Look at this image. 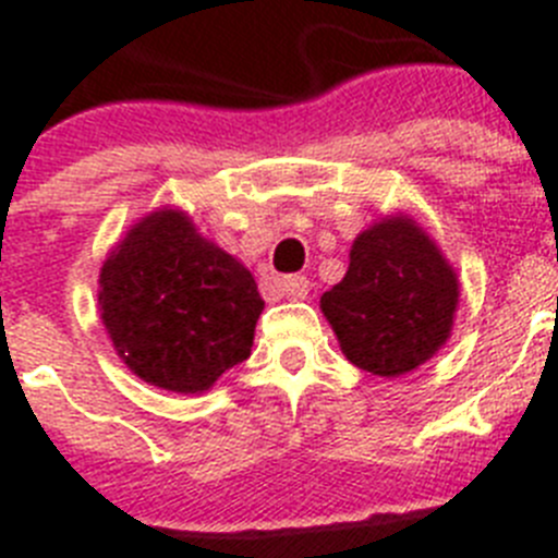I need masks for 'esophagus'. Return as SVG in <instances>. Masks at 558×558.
I'll use <instances>...</instances> for the list:
<instances>
[{
	"label": "esophagus",
	"mask_w": 558,
	"mask_h": 558,
	"mask_svg": "<svg viewBox=\"0 0 558 558\" xmlns=\"http://www.w3.org/2000/svg\"><path fill=\"white\" fill-rule=\"evenodd\" d=\"M280 289H283L289 301H303L308 294V280L303 275H289V278L280 280Z\"/></svg>",
	"instance_id": "34e87169"
}]
</instances>
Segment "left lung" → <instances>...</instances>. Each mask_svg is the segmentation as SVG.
Here are the masks:
<instances>
[{"mask_svg": "<svg viewBox=\"0 0 558 558\" xmlns=\"http://www.w3.org/2000/svg\"><path fill=\"white\" fill-rule=\"evenodd\" d=\"M460 283L437 243L411 218H386L354 241L345 278L320 298L345 357L400 377L446 343Z\"/></svg>", "mask_w": 558, "mask_h": 558, "instance_id": "left-lung-1", "label": "left lung"}]
</instances>
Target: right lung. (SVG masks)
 Instances as JSON below:
<instances>
[{
  "instance_id": "add662e5",
  "label": "right lung",
  "mask_w": 558,
  "mask_h": 558,
  "mask_svg": "<svg viewBox=\"0 0 558 558\" xmlns=\"http://www.w3.org/2000/svg\"><path fill=\"white\" fill-rule=\"evenodd\" d=\"M98 287L119 357L144 383L178 395L207 391L250 357L264 312L250 269L178 209L135 223L101 266Z\"/></svg>"
}]
</instances>
